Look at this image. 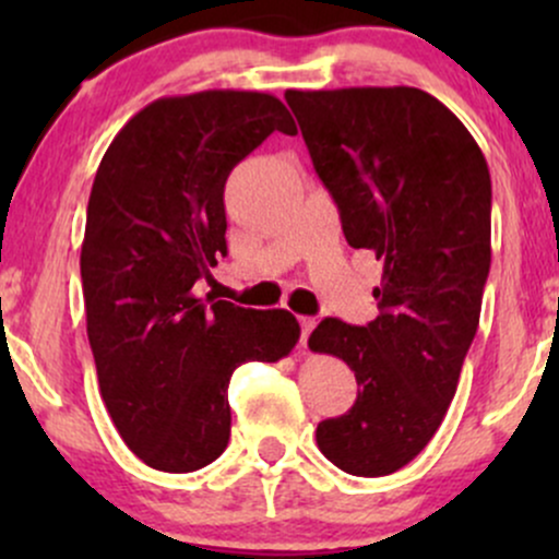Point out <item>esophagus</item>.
<instances>
[{
  "instance_id": "1",
  "label": "esophagus",
  "mask_w": 559,
  "mask_h": 559,
  "mask_svg": "<svg viewBox=\"0 0 559 559\" xmlns=\"http://www.w3.org/2000/svg\"><path fill=\"white\" fill-rule=\"evenodd\" d=\"M301 325V346H307V338H310L312 329H316V318H299Z\"/></svg>"
}]
</instances>
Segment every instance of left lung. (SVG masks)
I'll use <instances>...</instances> for the list:
<instances>
[{
    "instance_id": "left-lung-1",
    "label": "left lung",
    "mask_w": 559,
    "mask_h": 559,
    "mask_svg": "<svg viewBox=\"0 0 559 559\" xmlns=\"http://www.w3.org/2000/svg\"><path fill=\"white\" fill-rule=\"evenodd\" d=\"M286 102L349 247L383 260L378 318H325L310 336L360 386L349 413L318 423V447L352 476H389L439 431L476 336L491 265L489 165L457 115L420 88H288Z\"/></svg>"
}]
</instances>
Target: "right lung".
Wrapping results in <instances>:
<instances>
[{
  "label": "right lung",
  "instance_id": "obj_1",
  "mask_svg": "<svg viewBox=\"0 0 559 559\" xmlns=\"http://www.w3.org/2000/svg\"><path fill=\"white\" fill-rule=\"evenodd\" d=\"M273 131L297 133L273 94L163 96L120 128L94 176L81 247L88 344L115 428L155 471L221 457L230 373L299 342L292 312L194 294L228 249L230 170Z\"/></svg>",
  "mask_w": 559,
  "mask_h": 559
}]
</instances>
